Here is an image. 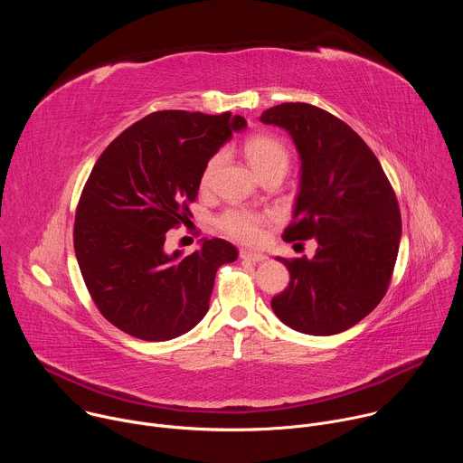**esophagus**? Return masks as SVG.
Segmentation results:
<instances>
[{"label": "esophagus", "mask_w": 463, "mask_h": 463, "mask_svg": "<svg viewBox=\"0 0 463 463\" xmlns=\"http://www.w3.org/2000/svg\"><path fill=\"white\" fill-rule=\"evenodd\" d=\"M240 258L241 260H247V261H252V263H258V261H263L268 256L261 254V252H250V250H240Z\"/></svg>", "instance_id": "34e87169"}]
</instances>
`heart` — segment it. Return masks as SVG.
<instances>
[{"instance_id": "obj_1", "label": "heart", "mask_w": 463, "mask_h": 463, "mask_svg": "<svg viewBox=\"0 0 463 463\" xmlns=\"http://www.w3.org/2000/svg\"><path fill=\"white\" fill-rule=\"evenodd\" d=\"M243 154L260 177L269 174V172L286 174V170L289 166L288 148L279 139H275L271 136H254V137L247 139L243 145ZM223 161H225L223 152L214 154L207 161V165L202 172V179H200L202 188H209L213 184L214 175L222 168ZM263 223H266V218L252 213V211L240 209V207L225 211L216 220L218 229L225 236H229L236 241H241V243H258L263 234V231H261Z\"/></svg>"}]
</instances>
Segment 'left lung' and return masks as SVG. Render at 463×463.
<instances>
[{
	"label": "left lung",
	"instance_id": "left-lung-1",
	"mask_svg": "<svg viewBox=\"0 0 463 463\" xmlns=\"http://www.w3.org/2000/svg\"><path fill=\"white\" fill-rule=\"evenodd\" d=\"M260 120L284 128L302 163L293 222L282 238L317 241L311 260L279 258L291 280L271 307L300 334H341L388 289L402 240L398 200L373 152L335 115L284 102Z\"/></svg>",
	"mask_w": 463,
	"mask_h": 463
}]
</instances>
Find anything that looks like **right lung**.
Returning <instances> with one entry per match:
<instances>
[{
    "label": "right lung",
    "instance_id": "add662e5",
    "mask_svg": "<svg viewBox=\"0 0 463 463\" xmlns=\"http://www.w3.org/2000/svg\"><path fill=\"white\" fill-rule=\"evenodd\" d=\"M247 120L166 109L126 128L95 163L75 216V254L99 311L143 341L175 339L209 311L216 271L238 258L213 238L188 256L165 250L188 220L207 161Z\"/></svg>",
    "mask_w": 463,
    "mask_h": 463
}]
</instances>
